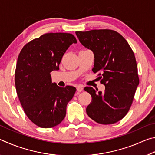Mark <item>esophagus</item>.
I'll use <instances>...</instances> for the list:
<instances>
[{
  "label": "esophagus",
  "mask_w": 155,
  "mask_h": 155,
  "mask_svg": "<svg viewBox=\"0 0 155 155\" xmlns=\"http://www.w3.org/2000/svg\"><path fill=\"white\" fill-rule=\"evenodd\" d=\"M83 90V88L81 85H78L77 87V90L78 91V92H81V91H82Z\"/></svg>",
  "instance_id": "1"
}]
</instances>
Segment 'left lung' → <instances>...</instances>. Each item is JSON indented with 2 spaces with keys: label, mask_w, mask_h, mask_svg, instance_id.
<instances>
[{
  "label": "left lung",
  "mask_w": 155,
  "mask_h": 155,
  "mask_svg": "<svg viewBox=\"0 0 155 155\" xmlns=\"http://www.w3.org/2000/svg\"><path fill=\"white\" fill-rule=\"evenodd\" d=\"M81 44L94 55L92 71L101 75L104 92L85 87L91 96L86 109L88 116L102 124L120 121L129 110L140 83L132 49L116 31L109 29L76 31Z\"/></svg>",
  "instance_id": "obj_1"
}]
</instances>
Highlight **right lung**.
<instances>
[{"mask_svg": "<svg viewBox=\"0 0 155 155\" xmlns=\"http://www.w3.org/2000/svg\"><path fill=\"white\" fill-rule=\"evenodd\" d=\"M76 43L70 33H46L26 44L18 55L15 72L17 95L28 119L38 127H54L64 119L76 88L59 87L52 82L50 73L59 70L66 50Z\"/></svg>", "mask_w": 155, "mask_h": 155, "instance_id": "obj_1", "label": "right lung"}]
</instances>
